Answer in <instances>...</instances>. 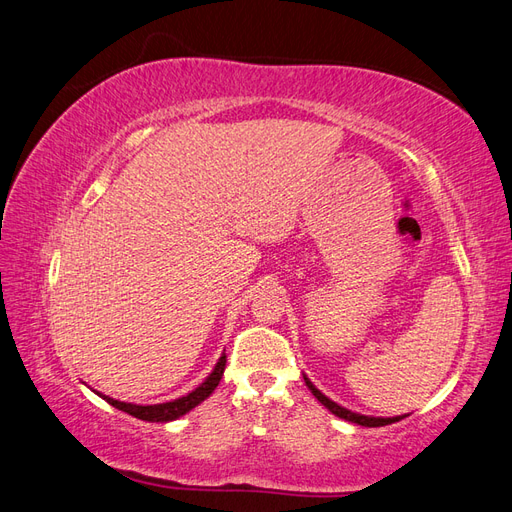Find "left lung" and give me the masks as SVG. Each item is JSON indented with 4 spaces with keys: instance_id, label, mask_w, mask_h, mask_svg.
Instances as JSON below:
<instances>
[{
    "instance_id": "1",
    "label": "left lung",
    "mask_w": 512,
    "mask_h": 512,
    "mask_svg": "<svg viewBox=\"0 0 512 512\" xmlns=\"http://www.w3.org/2000/svg\"><path fill=\"white\" fill-rule=\"evenodd\" d=\"M304 382H306V386H309V390L313 392V397L324 405V407H328V410L334 414V416H339V418H343V420H349V422H356V425H360V427H384V425H392V422H399L401 418H405V416H392V418H375V416H364V414H356V412H352V410H347V407H341L339 403H334L332 399H328L324 392L321 390H317L315 386H313V382L309 377L304 375Z\"/></svg>"
}]
</instances>
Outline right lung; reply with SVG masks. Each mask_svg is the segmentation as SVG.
Listing matches in <instances>:
<instances>
[{"mask_svg": "<svg viewBox=\"0 0 512 512\" xmlns=\"http://www.w3.org/2000/svg\"><path fill=\"white\" fill-rule=\"evenodd\" d=\"M225 362H227V356L223 354L221 358H218L212 373L206 377V382L199 384L193 392H188L186 397H180V399H175V401H167V403L137 405V403H124V401H118V399H111V397H107V394H100V392H96V394H98V397L105 399L109 405L118 407V410L130 414V416H135L139 420H148V422L178 420L180 416L188 414V412L193 410V407H197L201 401H206L210 397V394L214 392V388L218 386V382H221L223 371H225Z\"/></svg>", "mask_w": 512, "mask_h": 512, "instance_id": "add662e5", "label": "right lung"}]
</instances>
